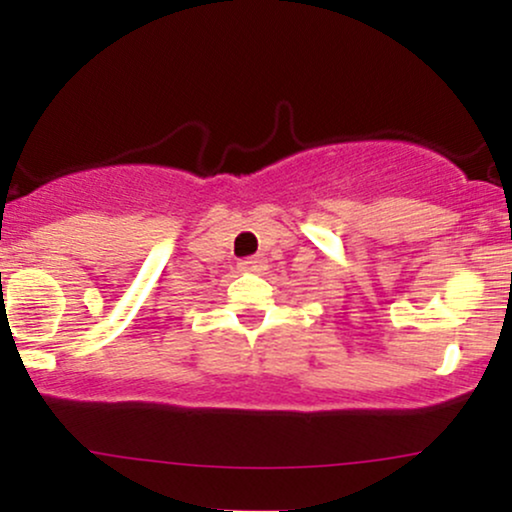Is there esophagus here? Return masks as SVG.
Returning <instances> with one entry per match:
<instances>
[{
  "label": "esophagus",
  "mask_w": 512,
  "mask_h": 512,
  "mask_svg": "<svg viewBox=\"0 0 512 512\" xmlns=\"http://www.w3.org/2000/svg\"><path fill=\"white\" fill-rule=\"evenodd\" d=\"M262 267H264V262L260 260V257H250V260H240L238 262V269H240V272H245V274L262 272Z\"/></svg>",
  "instance_id": "34e87169"
}]
</instances>
